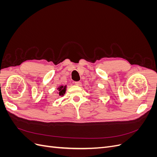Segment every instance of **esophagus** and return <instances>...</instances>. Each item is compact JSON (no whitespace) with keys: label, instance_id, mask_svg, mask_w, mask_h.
<instances>
[{"label":"esophagus","instance_id":"34e87169","mask_svg":"<svg viewBox=\"0 0 157 157\" xmlns=\"http://www.w3.org/2000/svg\"><path fill=\"white\" fill-rule=\"evenodd\" d=\"M75 84L76 85H77V86H81L82 85V82L80 81H76V82H75Z\"/></svg>","mask_w":157,"mask_h":157}]
</instances>
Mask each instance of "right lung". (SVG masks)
<instances>
[{
	"label": "right lung",
	"mask_w": 157,
	"mask_h": 157,
	"mask_svg": "<svg viewBox=\"0 0 157 157\" xmlns=\"http://www.w3.org/2000/svg\"><path fill=\"white\" fill-rule=\"evenodd\" d=\"M58 94L59 96H63V95L65 94V91H66V86H60L58 88Z\"/></svg>",
	"instance_id": "right-lung-1"
}]
</instances>
